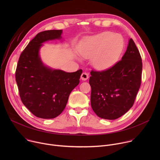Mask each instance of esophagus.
<instances>
[{"label":"esophagus","instance_id":"1","mask_svg":"<svg viewBox=\"0 0 160 160\" xmlns=\"http://www.w3.org/2000/svg\"><path fill=\"white\" fill-rule=\"evenodd\" d=\"M88 78V74L86 72H83L81 75V79L82 80H87Z\"/></svg>","mask_w":160,"mask_h":160}]
</instances>
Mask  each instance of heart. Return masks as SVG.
Masks as SVG:
<instances>
[{
    "label": "heart",
    "instance_id": "1",
    "mask_svg": "<svg viewBox=\"0 0 160 160\" xmlns=\"http://www.w3.org/2000/svg\"><path fill=\"white\" fill-rule=\"evenodd\" d=\"M123 48V38L120 34L104 32L87 38L80 47V53L85 58H92L94 67L103 71L119 61Z\"/></svg>",
    "mask_w": 160,
    "mask_h": 160
}]
</instances>
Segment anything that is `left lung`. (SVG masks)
Masks as SVG:
<instances>
[{
  "mask_svg": "<svg viewBox=\"0 0 160 160\" xmlns=\"http://www.w3.org/2000/svg\"><path fill=\"white\" fill-rule=\"evenodd\" d=\"M142 69L139 51L130 38L121 61L105 71L90 72L91 106L99 117L115 120L132 107L141 86Z\"/></svg>",
  "mask_w": 160,
  "mask_h": 160,
  "instance_id": "8db88e82",
  "label": "left lung"
}]
</instances>
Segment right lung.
Segmentation results:
<instances>
[{"label":"right lung","instance_id":"obj_1","mask_svg":"<svg viewBox=\"0 0 160 160\" xmlns=\"http://www.w3.org/2000/svg\"><path fill=\"white\" fill-rule=\"evenodd\" d=\"M62 30L38 33L19 58L16 81L22 102L37 117L54 118L64 109L72 91L78 85L82 70L68 73L45 66L39 54L43 43L62 38Z\"/></svg>","mask_w":160,"mask_h":160}]
</instances>
